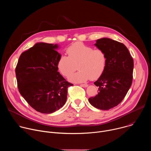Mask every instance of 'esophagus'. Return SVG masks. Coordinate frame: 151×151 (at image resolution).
<instances>
[{
    "label": "esophagus",
    "instance_id": "1",
    "mask_svg": "<svg viewBox=\"0 0 151 151\" xmlns=\"http://www.w3.org/2000/svg\"><path fill=\"white\" fill-rule=\"evenodd\" d=\"M80 86H81V87H82L86 88V87H88V84H86V83H84V84H81V85H80Z\"/></svg>",
    "mask_w": 151,
    "mask_h": 151
}]
</instances>
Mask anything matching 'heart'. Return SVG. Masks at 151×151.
Here are the masks:
<instances>
[{"mask_svg":"<svg viewBox=\"0 0 151 151\" xmlns=\"http://www.w3.org/2000/svg\"><path fill=\"white\" fill-rule=\"evenodd\" d=\"M68 56L61 55L57 61V68L64 76L68 77L76 69L79 71L69 78L72 82H83L90 79L99 78L104 71L107 64V56L104 50L94 49L83 43L77 42L66 50Z\"/></svg>","mask_w":151,"mask_h":151,"instance_id":"1","label":"heart"}]
</instances>
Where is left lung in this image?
Segmentation results:
<instances>
[{
	"mask_svg": "<svg viewBox=\"0 0 151 151\" xmlns=\"http://www.w3.org/2000/svg\"><path fill=\"white\" fill-rule=\"evenodd\" d=\"M104 51L106 67L94 83L99 93L88 99L90 104L100 110H109L118 105L126 96L133 81L134 62L128 48L121 42L103 37L94 44Z\"/></svg>",
	"mask_w": 151,
	"mask_h": 151,
	"instance_id": "8db88e82",
	"label": "left lung"
}]
</instances>
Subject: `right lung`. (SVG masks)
Here are the masks:
<instances>
[{"label": "right lung", "mask_w": 151, "mask_h": 151, "mask_svg": "<svg viewBox=\"0 0 151 151\" xmlns=\"http://www.w3.org/2000/svg\"><path fill=\"white\" fill-rule=\"evenodd\" d=\"M57 44L37 43L21 54L15 68L19 93L29 105L42 114L60 109L67 100L68 82L58 72L61 55Z\"/></svg>", "instance_id": "right-lung-1"}]
</instances>
